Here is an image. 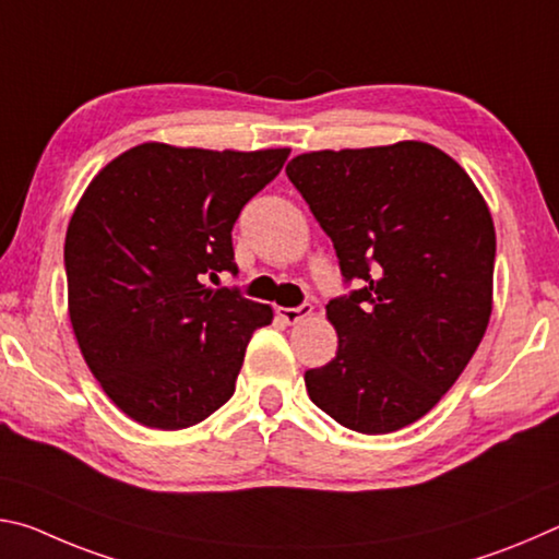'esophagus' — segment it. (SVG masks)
Returning <instances> with one entry per match:
<instances>
[{"label":"esophagus","instance_id":"34e87169","mask_svg":"<svg viewBox=\"0 0 559 559\" xmlns=\"http://www.w3.org/2000/svg\"><path fill=\"white\" fill-rule=\"evenodd\" d=\"M276 313L283 323L296 325V323H300V320H306L310 313H313V306H310V302H302V306H298V308H276Z\"/></svg>","mask_w":559,"mask_h":559}]
</instances>
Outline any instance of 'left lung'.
I'll return each instance as SVG.
<instances>
[{"mask_svg":"<svg viewBox=\"0 0 559 559\" xmlns=\"http://www.w3.org/2000/svg\"><path fill=\"white\" fill-rule=\"evenodd\" d=\"M286 175L335 246L345 283L325 306L337 353L306 372L316 406L359 433L421 419L484 340L496 229L484 197L439 147L404 140L293 157Z\"/></svg>","mask_w":559,"mask_h":559,"instance_id":"obj_1","label":"left lung"}]
</instances>
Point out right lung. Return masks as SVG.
Here are the masks:
<instances>
[{"label": "right lung", "mask_w": 559, "mask_h": 559, "mask_svg": "<svg viewBox=\"0 0 559 559\" xmlns=\"http://www.w3.org/2000/svg\"><path fill=\"white\" fill-rule=\"evenodd\" d=\"M288 155L143 143L75 206L63 246L73 333L103 392L143 427H194L231 400L273 310L204 281L239 271L234 224Z\"/></svg>", "instance_id": "obj_1"}]
</instances>
